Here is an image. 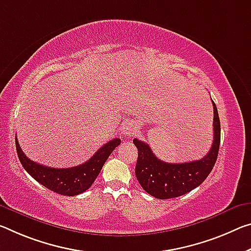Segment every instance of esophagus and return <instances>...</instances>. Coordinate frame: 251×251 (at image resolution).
Segmentation results:
<instances>
[{"label":"esophagus","mask_w":251,"mask_h":251,"mask_svg":"<svg viewBox=\"0 0 251 251\" xmlns=\"http://www.w3.org/2000/svg\"><path fill=\"white\" fill-rule=\"evenodd\" d=\"M122 133L125 135V136H132L135 133H136V127L130 122H126L122 127Z\"/></svg>","instance_id":"obj_1"}]
</instances>
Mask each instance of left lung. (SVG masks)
Returning a JSON list of instances; mask_svg holds the SVG:
<instances>
[{
    "instance_id": "1",
    "label": "left lung",
    "mask_w": 251,
    "mask_h": 251,
    "mask_svg": "<svg viewBox=\"0 0 251 251\" xmlns=\"http://www.w3.org/2000/svg\"><path fill=\"white\" fill-rule=\"evenodd\" d=\"M213 105V143L209 153L198 161L185 163H166L155 156L146 143L134 138L138 157L135 174L142 188L157 199L181 197L198 188L211 172L216 164L220 146V119L217 106Z\"/></svg>"
}]
</instances>
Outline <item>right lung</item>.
Returning <instances> with one entry per match:
<instances>
[{
  "instance_id": "right-lung-1",
  "label": "right lung",
  "mask_w": 251,
  "mask_h": 251,
  "mask_svg": "<svg viewBox=\"0 0 251 251\" xmlns=\"http://www.w3.org/2000/svg\"><path fill=\"white\" fill-rule=\"evenodd\" d=\"M121 144L119 138H114L100 147L93 157L81 165L68 169H54L38 164L25 156L15 138L19 160L27 173L40 184L61 196L74 197L88 190L96 180L111 152Z\"/></svg>"
}]
</instances>
